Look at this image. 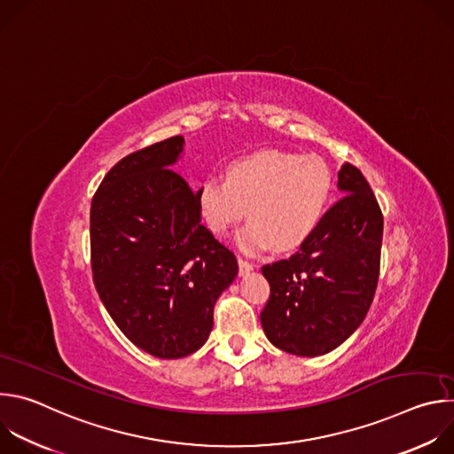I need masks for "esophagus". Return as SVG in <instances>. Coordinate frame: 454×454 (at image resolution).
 <instances>
[{
    "label": "esophagus",
    "mask_w": 454,
    "mask_h": 454,
    "mask_svg": "<svg viewBox=\"0 0 454 454\" xmlns=\"http://www.w3.org/2000/svg\"><path fill=\"white\" fill-rule=\"evenodd\" d=\"M237 261H239V271H240V275H246V273H249V271L253 270V264H251V262H247L246 258L239 256Z\"/></svg>",
    "instance_id": "obj_1"
}]
</instances>
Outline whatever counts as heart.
<instances>
[{"mask_svg": "<svg viewBox=\"0 0 454 454\" xmlns=\"http://www.w3.org/2000/svg\"><path fill=\"white\" fill-rule=\"evenodd\" d=\"M334 192L331 167L316 154L261 151L233 160L226 179L205 177L196 192L201 217L215 235L240 231L242 249L289 251L307 242L325 217Z\"/></svg>", "mask_w": 454, "mask_h": 454, "instance_id": "heart-1", "label": "heart"}]
</instances>
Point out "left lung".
<instances>
[{
  "instance_id": "1",
  "label": "left lung",
  "mask_w": 454,
  "mask_h": 454,
  "mask_svg": "<svg viewBox=\"0 0 454 454\" xmlns=\"http://www.w3.org/2000/svg\"><path fill=\"white\" fill-rule=\"evenodd\" d=\"M345 193L289 258L262 266L271 294L261 312L280 350L314 357L340 347L363 323L379 280L382 212L357 167L340 170Z\"/></svg>"
}]
</instances>
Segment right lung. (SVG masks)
<instances>
[{"label":"right lung","mask_w":454,"mask_h":454,"mask_svg":"<svg viewBox=\"0 0 454 454\" xmlns=\"http://www.w3.org/2000/svg\"><path fill=\"white\" fill-rule=\"evenodd\" d=\"M181 149L172 137L121 158L90 214L97 293L125 338L160 359L205 345L214 305L239 271L201 223L196 192L170 168Z\"/></svg>","instance_id":"obj_1"}]
</instances>
